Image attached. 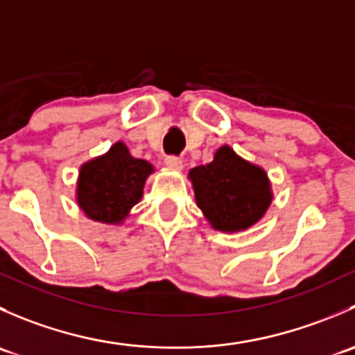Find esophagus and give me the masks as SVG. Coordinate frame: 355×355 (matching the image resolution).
<instances>
[{
	"mask_svg": "<svg viewBox=\"0 0 355 355\" xmlns=\"http://www.w3.org/2000/svg\"><path fill=\"white\" fill-rule=\"evenodd\" d=\"M164 164H166V168H170V170H177V171H180L182 168H184L182 159H178V157L175 156H168L166 159H164Z\"/></svg>",
	"mask_w": 355,
	"mask_h": 355,
	"instance_id": "obj_1",
	"label": "esophagus"
}]
</instances>
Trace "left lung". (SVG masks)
Masks as SVG:
<instances>
[{
	"label": "left lung",
	"mask_w": 355,
	"mask_h": 355,
	"mask_svg": "<svg viewBox=\"0 0 355 355\" xmlns=\"http://www.w3.org/2000/svg\"><path fill=\"white\" fill-rule=\"evenodd\" d=\"M187 177L204 218L225 234L256 225L273 202L266 170L239 156L228 144L216 149L211 163L192 168Z\"/></svg>",
	"instance_id": "8db88e82"
}]
</instances>
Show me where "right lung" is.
<instances>
[{"label":"right lung","instance_id":"1","mask_svg":"<svg viewBox=\"0 0 355 355\" xmlns=\"http://www.w3.org/2000/svg\"><path fill=\"white\" fill-rule=\"evenodd\" d=\"M155 166L134 157L121 141L101 156L85 161L78 170L75 200L92 221L121 225L144 194V185Z\"/></svg>","mask_w":355,"mask_h":355}]
</instances>
